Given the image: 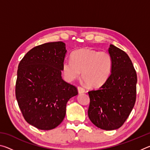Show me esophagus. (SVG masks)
<instances>
[{
    "mask_svg": "<svg viewBox=\"0 0 150 150\" xmlns=\"http://www.w3.org/2000/svg\"><path fill=\"white\" fill-rule=\"evenodd\" d=\"M77 89H78V92L79 94H81V93H83L85 92V90L84 88H83L82 87H80V86H79V87H77Z\"/></svg>",
    "mask_w": 150,
    "mask_h": 150,
    "instance_id": "obj_1",
    "label": "esophagus"
}]
</instances>
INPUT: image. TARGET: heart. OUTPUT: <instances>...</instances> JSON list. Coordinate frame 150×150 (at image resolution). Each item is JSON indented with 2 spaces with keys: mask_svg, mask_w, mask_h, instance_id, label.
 I'll return each instance as SVG.
<instances>
[{
  "mask_svg": "<svg viewBox=\"0 0 150 150\" xmlns=\"http://www.w3.org/2000/svg\"><path fill=\"white\" fill-rule=\"evenodd\" d=\"M112 57L106 51L89 48L75 51L71 59L63 63V71L68 80L77 79L82 72V79L90 87H98L105 84L112 69Z\"/></svg>",
  "mask_w": 150,
  "mask_h": 150,
  "instance_id": "1",
  "label": "heart"
}]
</instances>
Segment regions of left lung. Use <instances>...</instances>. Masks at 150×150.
Here are the masks:
<instances>
[{"instance_id": "obj_1", "label": "left lung", "mask_w": 150, "mask_h": 150, "mask_svg": "<svg viewBox=\"0 0 150 150\" xmlns=\"http://www.w3.org/2000/svg\"><path fill=\"white\" fill-rule=\"evenodd\" d=\"M108 52L113 61L111 74L99 88L88 92V116L98 128L113 130L123 125L135 105L137 75L126 52L112 44Z\"/></svg>"}]
</instances>
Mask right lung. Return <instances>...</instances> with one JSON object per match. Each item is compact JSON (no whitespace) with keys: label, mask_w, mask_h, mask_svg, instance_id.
Masks as SVG:
<instances>
[{"label":"right lung","mask_w":150,"mask_h":150,"mask_svg":"<svg viewBox=\"0 0 150 150\" xmlns=\"http://www.w3.org/2000/svg\"><path fill=\"white\" fill-rule=\"evenodd\" d=\"M65 43H45L30 50L18 65L15 93L28 123L43 130L62 122L66 105L78 94L75 86L62 77Z\"/></svg>","instance_id":"add662e5"}]
</instances>
